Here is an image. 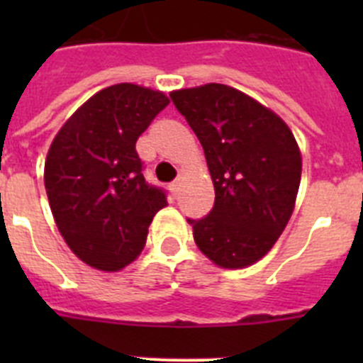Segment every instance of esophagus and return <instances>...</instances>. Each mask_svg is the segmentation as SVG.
Listing matches in <instances>:
<instances>
[{
  "label": "esophagus",
  "mask_w": 363,
  "mask_h": 363,
  "mask_svg": "<svg viewBox=\"0 0 363 363\" xmlns=\"http://www.w3.org/2000/svg\"><path fill=\"white\" fill-rule=\"evenodd\" d=\"M169 187H171V192L176 196V194H178V192H179V187H182V178H179V176H178V178H176L174 182H172V184L169 185Z\"/></svg>",
  "instance_id": "obj_1"
}]
</instances>
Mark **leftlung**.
<instances>
[{
	"instance_id": "obj_1",
	"label": "left lung",
	"mask_w": 363,
	"mask_h": 363,
	"mask_svg": "<svg viewBox=\"0 0 363 363\" xmlns=\"http://www.w3.org/2000/svg\"><path fill=\"white\" fill-rule=\"evenodd\" d=\"M203 147L214 207L189 220L198 249L221 269L264 258L287 227L301 178V152L277 112L221 83L172 91Z\"/></svg>"
}]
</instances>
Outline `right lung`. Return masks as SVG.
<instances>
[{
  "mask_svg": "<svg viewBox=\"0 0 363 363\" xmlns=\"http://www.w3.org/2000/svg\"><path fill=\"white\" fill-rule=\"evenodd\" d=\"M171 99L134 83L101 89L57 130L45 158V191L70 251L116 272L145 247L165 192L143 178L136 142Z\"/></svg>",
  "mask_w": 363,
  "mask_h": 363,
  "instance_id": "obj_1",
  "label": "right lung"
}]
</instances>
